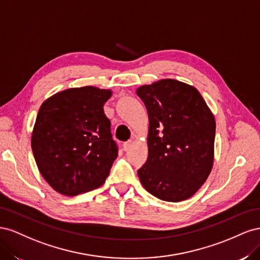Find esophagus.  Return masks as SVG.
Here are the masks:
<instances>
[{
    "mask_svg": "<svg viewBox=\"0 0 260 260\" xmlns=\"http://www.w3.org/2000/svg\"><path fill=\"white\" fill-rule=\"evenodd\" d=\"M131 144H132V141H128V142L123 143V149H124V151H128V149L131 146Z\"/></svg>",
    "mask_w": 260,
    "mask_h": 260,
    "instance_id": "obj_1",
    "label": "esophagus"
}]
</instances>
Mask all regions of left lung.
Listing matches in <instances>:
<instances>
[{
    "label": "left lung",
    "instance_id": "left-lung-1",
    "mask_svg": "<svg viewBox=\"0 0 260 260\" xmlns=\"http://www.w3.org/2000/svg\"><path fill=\"white\" fill-rule=\"evenodd\" d=\"M148 115L146 162L141 183L155 198L185 201L200 190L214 164L215 117L194 86L174 79L141 85Z\"/></svg>",
    "mask_w": 260,
    "mask_h": 260
}]
</instances>
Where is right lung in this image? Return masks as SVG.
Masks as SVG:
<instances>
[{
    "label": "right lung",
    "instance_id": "right-lung-1",
    "mask_svg": "<svg viewBox=\"0 0 260 260\" xmlns=\"http://www.w3.org/2000/svg\"><path fill=\"white\" fill-rule=\"evenodd\" d=\"M111 90L60 91L43 102L31 147L39 171L55 191L75 196L104 184L118 147L103 106Z\"/></svg>",
    "mask_w": 260,
    "mask_h": 260
}]
</instances>
